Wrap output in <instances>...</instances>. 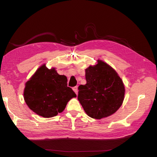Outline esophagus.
<instances>
[{
	"label": "esophagus",
	"instance_id": "esophagus-1",
	"mask_svg": "<svg viewBox=\"0 0 157 157\" xmlns=\"http://www.w3.org/2000/svg\"><path fill=\"white\" fill-rule=\"evenodd\" d=\"M73 91L75 92V93L77 95L78 94V87L75 86V87L73 88Z\"/></svg>",
	"mask_w": 157,
	"mask_h": 157
}]
</instances>
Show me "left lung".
<instances>
[{
    "instance_id": "1",
    "label": "left lung",
    "mask_w": 157,
    "mask_h": 157,
    "mask_svg": "<svg viewBox=\"0 0 157 157\" xmlns=\"http://www.w3.org/2000/svg\"><path fill=\"white\" fill-rule=\"evenodd\" d=\"M86 84L78 86V99L91 118L101 119L115 113L122 105L125 89L122 79L101 60L85 70Z\"/></svg>"
}]
</instances>
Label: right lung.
Instances as JSON below:
<instances>
[{"label": "right lung", "mask_w": 157, "mask_h": 157, "mask_svg": "<svg viewBox=\"0 0 157 157\" xmlns=\"http://www.w3.org/2000/svg\"><path fill=\"white\" fill-rule=\"evenodd\" d=\"M67 82V77L59 75L55 68L48 69L42 65L25 84L23 96L27 106L42 117L56 116L77 96Z\"/></svg>", "instance_id": "add662e5"}]
</instances>
